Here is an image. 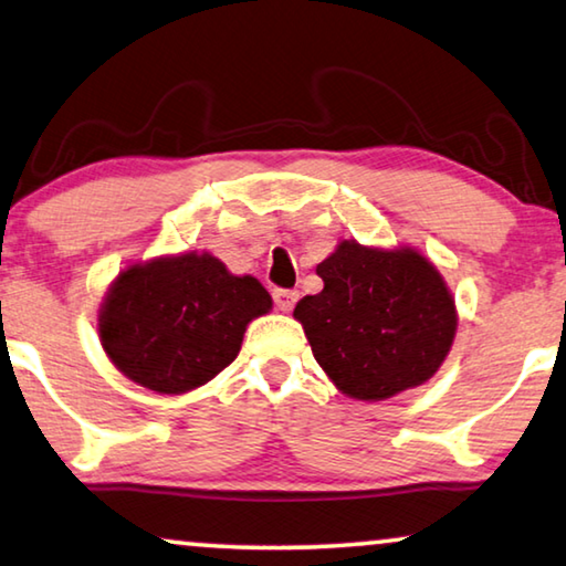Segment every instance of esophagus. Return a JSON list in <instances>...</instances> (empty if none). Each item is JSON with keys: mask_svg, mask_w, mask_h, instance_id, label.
<instances>
[{"mask_svg": "<svg viewBox=\"0 0 566 566\" xmlns=\"http://www.w3.org/2000/svg\"><path fill=\"white\" fill-rule=\"evenodd\" d=\"M300 300V292H292V290H274V304L276 310L282 312H292L294 304Z\"/></svg>", "mask_w": 566, "mask_h": 566, "instance_id": "obj_1", "label": "esophagus"}]
</instances>
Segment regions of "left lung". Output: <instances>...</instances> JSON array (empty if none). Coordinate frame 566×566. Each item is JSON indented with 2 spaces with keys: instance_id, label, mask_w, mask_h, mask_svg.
<instances>
[{
  "instance_id": "8db88e82",
  "label": "left lung",
  "mask_w": 566,
  "mask_h": 566,
  "mask_svg": "<svg viewBox=\"0 0 566 566\" xmlns=\"http://www.w3.org/2000/svg\"><path fill=\"white\" fill-rule=\"evenodd\" d=\"M317 274L325 290L300 300L294 319L343 396L378 402L433 378L451 353L459 312L428 256L343 239Z\"/></svg>"
}]
</instances>
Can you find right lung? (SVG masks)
<instances>
[{"label": "right lung", "mask_w": 566, "mask_h": 566, "mask_svg": "<svg viewBox=\"0 0 566 566\" xmlns=\"http://www.w3.org/2000/svg\"><path fill=\"white\" fill-rule=\"evenodd\" d=\"M272 297L251 274H231L211 251L133 262L107 286L97 337L125 378L184 396L234 363L251 319Z\"/></svg>", "instance_id": "add662e5"}]
</instances>
